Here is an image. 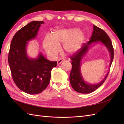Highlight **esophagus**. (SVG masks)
<instances>
[{
  "mask_svg": "<svg viewBox=\"0 0 124 124\" xmlns=\"http://www.w3.org/2000/svg\"><path fill=\"white\" fill-rule=\"evenodd\" d=\"M64 61H65L64 59H63V58H59V59L58 60V61H57V65H60L62 62H63Z\"/></svg>",
  "mask_w": 124,
  "mask_h": 124,
  "instance_id": "34e87169",
  "label": "esophagus"
}]
</instances>
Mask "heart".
<instances>
[{
	"label": "heart",
	"instance_id": "b5f03b06",
	"mask_svg": "<svg viewBox=\"0 0 124 124\" xmlns=\"http://www.w3.org/2000/svg\"><path fill=\"white\" fill-rule=\"evenodd\" d=\"M85 38L84 32L75 28L58 29L52 36L44 38L43 46L46 53L55 55L59 50L60 45L63 44L64 50L69 54L76 53L81 48Z\"/></svg>",
	"mask_w": 124,
	"mask_h": 124
}]
</instances>
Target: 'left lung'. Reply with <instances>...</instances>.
<instances>
[{
	"instance_id": "left-lung-1",
	"label": "left lung",
	"mask_w": 124,
	"mask_h": 124,
	"mask_svg": "<svg viewBox=\"0 0 124 124\" xmlns=\"http://www.w3.org/2000/svg\"><path fill=\"white\" fill-rule=\"evenodd\" d=\"M93 30L89 41L86 43H84L80 49L70 57V59L72 61V69L69 77L70 84L75 91L82 93H88L95 91L104 83L108 74V72L104 79L97 84L86 83L84 80L80 70L81 62L83 56L86 55L89 48L91 47L92 44L101 42L106 46L110 54V67L114 58V49L109 37L102 29L97 27L95 25H93Z\"/></svg>"
}]
</instances>
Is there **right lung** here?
<instances>
[{"instance_id":"add662e5","label":"right lung","mask_w":124,"mask_h":124,"mask_svg":"<svg viewBox=\"0 0 124 124\" xmlns=\"http://www.w3.org/2000/svg\"><path fill=\"white\" fill-rule=\"evenodd\" d=\"M43 21H32L20 29L11 41L8 62L15 84L23 92L37 94L50 83L51 71L57 62H51L40 53L37 58H29L26 52L27 41L34 39Z\"/></svg>"}]
</instances>
